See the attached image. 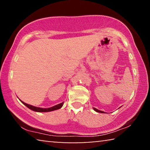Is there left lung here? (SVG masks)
<instances>
[{
  "instance_id": "left-lung-1",
  "label": "left lung",
  "mask_w": 150,
  "mask_h": 150,
  "mask_svg": "<svg viewBox=\"0 0 150 150\" xmlns=\"http://www.w3.org/2000/svg\"><path fill=\"white\" fill-rule=\"evenodd\" d=\"M94 110H95V111H96V112H100V113H104V112L103 111H101V110H98V109H96V108H94Z\"/></svg>"
}]
</instances>
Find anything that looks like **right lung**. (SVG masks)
Listing matches in <instances>:
<instances>
[{"instance_id":"right-lung-1","label":"right lung","mask_w":150,"mask_h":150,"mask_svg":"<svg viewBox=\"0 0 150 150\" xmlns=\"http://www.w3.org/2000/svg\"><path fill=\"white\" fill-rule=\"evenodd\" d=\"M21 102L24 104V105L25 106H26L28 108H29L30 109H31V110H34V111H35V112H50V111H53V110H57V109H59L62 106H63V103H62L59 104V105H55L54 106H52V107L51 108H39V107H35V106H32V105H28V104H26L24 102H22V101H21Z\"/></svg>"}]
</instances>
